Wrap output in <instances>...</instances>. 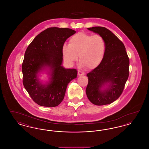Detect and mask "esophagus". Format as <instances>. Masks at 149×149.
Segmentation results:
<instances>
[{
	"instance_id": "esophagus-1",
	"label": "esophagus",
	"mask_w": 149,
	"mask_h": 149,
	"mask_svg": "<svg viewBox=\"0 0 149 149\" xmlns=\"http://www.w3.org/2000/svg\"><path fill=\"white\" fill-rule=\"evenodd\" d=\"M84 74H85V73L83 71H80V70L78 71V76H82V75H84Z\"/></svg>"
}]
</instances>
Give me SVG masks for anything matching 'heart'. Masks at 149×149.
Wrapping results in <instances>:
<instances>
[{"label":"heart","instance_id":"obj_1","mask_svg":"<svg viewBox=\"0 0 149 149\" xmlns=\"http://www.w3.org/2000/svg\"><path fill=\"white\" fill-rule=\"evenodd\" d=\"M106 49V41L102 36L78 32L70 38L69 45L63 46L61 52L66 64H73L79 56L83 66L94 69L102 61Z\"/></svg>","mask_w":149,"mask_h":149}]
</instances>
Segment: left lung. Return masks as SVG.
<instances>
[{
	"label": "left lung",
	"mask_w": 149,
	"mask_h": 149,
	"mask_svg": "<svg viewBox=\"0 0 149 149\" xmlns=\"http://www.w3.org/2000/svg\"><path fill=\"white\" fill-rule=\"evenodd\" d=\"M88 29L103 37L106 49L101 63L86 75V94L95 105L109 104L123 92L129 75V58L124 44L111 31L102 27Z\"/></svg>",
	"instance_id": "left-lung-1"
}]
</instances>
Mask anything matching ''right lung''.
I'll return each mask as SVG.
<instances>
[{"label":"right lung","mask_w":149,"mask_h":149,"mask_svg":"<svg viewBox=\"0 0 149 149\" xmlns=\"http://www.w3.org/2000/svg\"><path fill=\"white\" fill-rule=\"evenodd\" d=\"M75 33L71 29L51 27L38 34L29 45L22 66L23 84L37 104L57 106L64 99L68 84L77 77L76 69L62 66L61 52L66 40ZM43 70H49L50 77L45 85L38 77Z\"/></svg>","instance_id":"right-lung-1"}]
</instances>
